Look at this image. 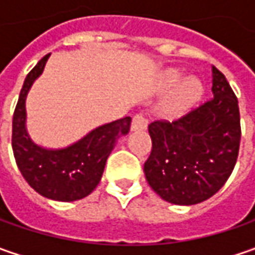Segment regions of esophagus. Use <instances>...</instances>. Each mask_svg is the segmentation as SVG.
<instances>
[{"instance_id": "1", "label": "esophagus", "mask_w": 255, "mask_h": 255, "mask_svg": "<svg viewBox=\"0 0 255 255\" xmlns=\"http://www.w3.org/2000/svg\"><path fill=\"white\" fill-rule=\"evenodd\" d=\"M147 118L143 115V113H137V115H134L132 119V125H130V128H132V130L134 132H137V130H144L146 128H147Z\"/></svg>"}]
</instances>
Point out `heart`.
I'll return each instance as SVG.
<instances>
[{"instance_id": "obj_1", "label": "heart", "mask_w": 255, "mask_h": 255, "mask_svg": "<svg viewBox=\"0 0 255 255\" xmlns=\"http://www.w3.org/2000/svg\"><path fill=\"white\" fill-rule=\"evenodd\" d=\"M180 78L179 71L171 69L166 74V84L173 85L177 82ZM203 88L201 84L194 78H184L179 84L176 85L174 91L171 93L170 99L166 105V112L171 116H180L187 112L194 103L200 99Z\"/></svg>"}]
</instances>
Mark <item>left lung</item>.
I'll use <instances>...</instances> for the list:
<instances>
[{
  "label": "left lung",
  "instance_id": "1",
  "mask_svg": "<svg viewBox=\"0 0 255 255\" xmlns=\"http://www.w3.org/2000/svg\"><path fill=\"white\" fill-rule=\"evenodd\" d=\"M213 98L173 122L149 125L152 152L146 180L163 200L190 206L210 199L224 186L240 149L239 101L213 66Z\"/></svg>",
  "mask_w": 255,
  "mask_h": 255
}]
</instances>
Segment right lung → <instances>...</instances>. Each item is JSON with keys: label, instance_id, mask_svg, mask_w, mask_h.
<instances>
[{"label": "right lung", "instance_id": "obj_1", "mask_svg": "<svg viewBox=\"0 0 255 255\" xmlns=\"http://www.w3.org/2000/svg\"><path fill=\"white\" fill-rule=\"evenodd\" d=\"M49 55L25 78L12 118V152L21 174L36 193L51 200L75 201L91 194L99 184L116 139L129 132L132 119L126 116L99 126L66 149L48 150L36 146L25 129V98L42 74Z\"/></svg>", "mask_w": 255, "mask_h": 255}]
</instances>
